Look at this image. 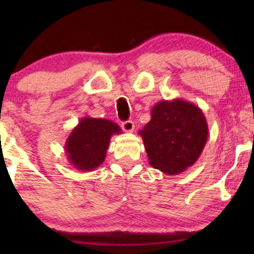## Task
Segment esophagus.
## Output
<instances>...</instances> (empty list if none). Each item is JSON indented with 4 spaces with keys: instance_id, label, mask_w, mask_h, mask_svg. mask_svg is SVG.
<instances>
[{
    "instance_id": "34e87169",
    "label": "esophagus",
    "mask_w": 254,
    "mask_h": 254,
    "mask_svg": "<svg viewBox=\"0 0 254 254\" xmlns=\"http://www.w3.org/2000/svg\"><path fill=\"white\" fill-rule=\"evenodd\" d=\"M121 127H123V129L125 131H133L134 130V123L131 120H127V121H124L123 124H121Z\"/></svg>"
}]
</instances>
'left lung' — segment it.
<instances>
[{
	"label": "left lung",
	"mask_w": 254,
	"mask_h": 254,
	"mask_svg": "<svg viewBox=\"0 0 254 254\" xmlns=\"http://www.w3.org/2000/svg\"><path fill=\"white\" fill-rule=\"evenodd\" d=\"M149 164L173 176L192 166L208 138V125L200 107L176 98L162 100L151 109V119L138 131Z\"/></svg>",
	"instance_id": "8db88e82"
}]
</instances>
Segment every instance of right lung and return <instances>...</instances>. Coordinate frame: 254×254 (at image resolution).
Here are the masks:
<instances>
[{
	"label": "right lung",
	"mask_w": 254,
	"mask_h": 254,
	"mask_svg": "<svg viewBox=\"0 0 254 254\" xmlns=\"http://www.w3.org/2000/svg\"><path fill=\"white\" fill-rule=\"evenodd\" d=\"M121 131L119 125L111 120L82 118L65 141L69 163L79 171H93L105 161L111 137Z\"/></svg>",
	"instance_id": "obj_1"
}]
</instances>
